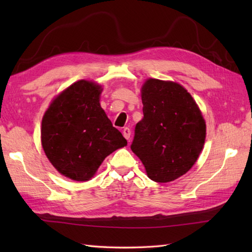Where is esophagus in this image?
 I'll use <instances>...</instances> for the list:
<instances>
[{"label":"esophagus","instance_id":"obj_1","mask_svg":"<svg viewBox=\"0 0 252 252\" xmlns=\"http://www.w3.org/2000/svg\"><path fill=\"white\" fill-rule=\"evenodd\" d=\"M122 134H123V136L126 138L127 141H129V138L131 136V130L129 129V127H125V129H123V131H122Z\"/></svg>","mask_w":252,"mask_h":252}]
</instances>
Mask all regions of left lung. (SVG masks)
I'll list each match as a JSON object with an SVG mask.
<instances>
[{
    "mask_svg": "<svg viewBox=\"0 0 252 252\" xmlns=\"http://www.w3.org/2000/svg\"><path fill=\"white\" fill-rule=\"evenodd\" d=\"M143 119L131 149L148 178L167 183L189 171L205 144L206 123L191 95L179 83L149 79L142 88Z\"/></svg>",
    "mask_w": 252,
    "mask_h": 252,
    "instance_id": "8db88e82",
    "label": "left lung"
}]
</instances>
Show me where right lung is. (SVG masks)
<instances>
[{"mask_svg": "<svg viewBox=\"0 0 252 252\" xmlns=\"http://www.w3.org/2000/svg\"><path fill=\"white\" fill-rule=\"evenodd\" d=\"M101 89L81 80L53 100L42 119V146L58 172L89 181L104 159L126 140L99 105Z\"/></svg>", "mask_w": 252, "mask_h": 252, "instance_id": "obj_1", "label": "right lung"}]
</instances>
